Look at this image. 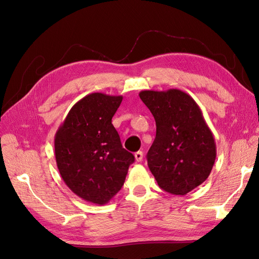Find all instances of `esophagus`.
Returning a JSON list of instances; mask_svg holds the SVG:
<instances>
[{"label": "esophagus", "instance_id": "1", "mask_svg": "<svg viewBox=\"0 0 259 259\" xmlns=\"http://www.w3.org/2000/svg\"><path fill=\"white\" fill-rule=\"evenodd\" d=\"M143 158H144V154L142 151H137L135 153V159L137 162H142L143 161Z\"/></svg>", "mask_w": 259, "mask_h": 259}]
</instances>
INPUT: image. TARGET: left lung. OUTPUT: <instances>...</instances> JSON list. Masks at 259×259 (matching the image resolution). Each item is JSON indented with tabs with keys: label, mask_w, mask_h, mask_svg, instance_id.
Segmentation results:
<instances>
[{
	"label": "left lung",
	"mask_w": 259,
	"mask_h": 259,
	"mask_svg": "<svg viewBox=\"0 0 259 259\" xmlns=\"http://www.w3.org/2000/svg\"><path fill=\"white\" fill-rule=\"evenodd\" d=\"M139 97L156 125L148 166L163 190L185 195L204 183L214 166L213 133L198 104L183 91H142Z\"/></svg>",
	"instance_id": "left-lung-1"
}]
</instances>
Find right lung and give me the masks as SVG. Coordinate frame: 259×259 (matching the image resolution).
I'll use <instances>...</instances> for the list:
<instances>
[{
    "label": "right lung",
    "mask_w": 259,
    "mask_h": 259,
    "mask_svg": "<svg viewBox=\"0 0 259 259\" xmlns=\"http://www.w3.org/2000/svg\"><path fill=\"white\" fill-rule=\"evenodd\" d=\"M122 99L89 94L70 109L55 135L61 178L77 197L94 204H106L121 190L135 161L111 123Z\"/></svg>",
    "instance_id": "obj_1"
}]
</instances>
